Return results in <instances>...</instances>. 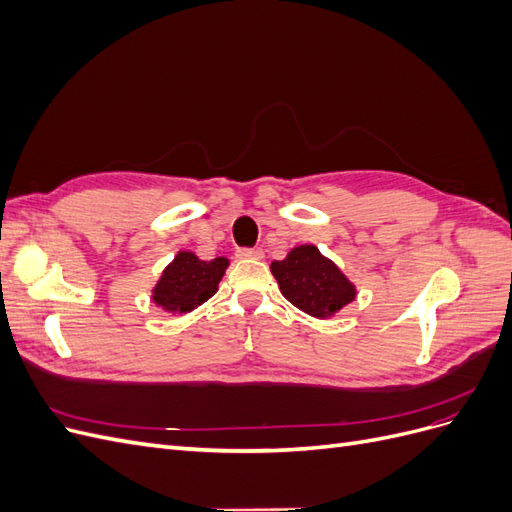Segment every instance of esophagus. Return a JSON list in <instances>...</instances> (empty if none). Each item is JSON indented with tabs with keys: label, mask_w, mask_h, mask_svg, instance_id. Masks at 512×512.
<instances>
[{
	"label": "esophagus",
	"mask_w": 512,
	"mask_h": 512,
	"mask_svg": "<svg viewBox=\"0 0 512 512\" xmlns=\"http://www.w3.org/2000/svg\"><path fill=\"white\" fill-rule=\"evenodd\" d=\"M262 256V250L260 247H241V250H237V258H241V260H245V258H256V260H260Z\"/></svg>",
	"instance_id": "1"
}]
</instances>
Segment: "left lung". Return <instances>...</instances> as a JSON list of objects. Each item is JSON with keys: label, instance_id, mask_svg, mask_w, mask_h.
Returning <instances> with one entry per match:
<instances>
[{"label": "left lung", "instance_id": "left-lung-1", "mask_svg": "<svg viewBox=\"0 0 512 512\" xmlns=\"http://www.w3.org/2000/svg\"><path fill=\"white\" fill-rule=\"evenodd\" d=\"M271 273L284 297L318 320L333 318L356 299V286L316 245H297L284 260L271 262Z\"/></svg>", "mask_w": 512, "mask_h": 512}]
</instances>
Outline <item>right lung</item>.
<instances>
[{"label":"right lung","instance_id":"add662e5","mask_svg":"<svg viewBox=\"0 0 512 512\" xmlns=\"http://www.w3.org/2000/svg\"><path fill=\"white\" fill-rule=\"evenodd\" d=\"M228 265L230 260L224 256L200 260L194 252L181 250L151 288V301L173 316L188 314L218 292Z\"/></svg>","mask_w":512,"mask_h":512}]
</instances>
